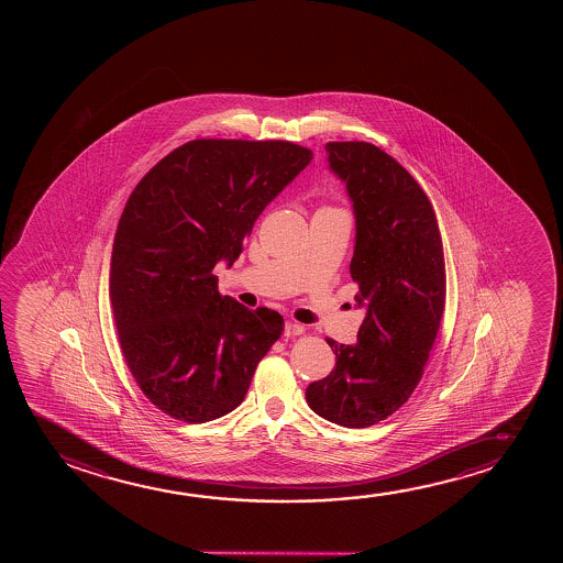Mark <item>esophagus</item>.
Returning <instances> with one entry per match:
<instances>
[{
	"label": "esophagus",
	"mask_w": 563,
	"mask_h": 563,
	"mask_svg": "<svg viewBox=\"0 0 563 563\" xmlns=\"http://www.w3.org/2000/svg\"><path fill=\"white\" fill-rule=\"evenodd\" d=\"M306 332V329H303V324L298 323H288L285 324V336L286 339H292V336H300V334H303Z\"/></svg>",
	"instance_id": "1"
}]
</instances>
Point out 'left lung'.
<instances>
[{"label": "left lung", "mask_w": 563, "mask_h": 563, "mask_svg": "<svg viewBox=\"0 0 563 563\" xmlns=\"http://www.w3.org/2000/svg\"><path fill=\"white\" fill-rule=\"evenodd\" d=\"M355 217L350 275L365 319L355 344L327 339L331 375L306 388L317 416L363 429L393 416L423 377L446 301L439 223L416 178L369 142H329Z\"/></svg>", "instance_id": "1"}]
</instances>
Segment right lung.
Instances as JSON below:
<instances>
[{
  "instance_id": "add662e5",
  "label": "right lung",
  "mask_w": 563,
  "mask_h": 563,
  "mask_svg": "<svg viewBox=\"0 0 563 563\" xmlns=\"http://www.w3.org/2000/svg\"><path fill=\"white\" fill-rule=\"evenodd\" d=\"M285 140H192L132 190L117 224L109 298L124 360L147 400L186 423L231 413L280 339L277 311L219 294L213 269L311 162Z\"/></svg>"
}]
</instances>
